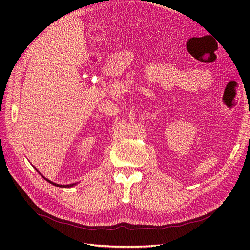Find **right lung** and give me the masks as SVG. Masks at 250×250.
<instances>
[{"label": "right lung", "mask_w": 250, "mask_h": 250, "mask_svg": "<svg viewBox=\"0 0 250 250\" xmlns=\"http://www.w3.org/2000/svg\"><path fill=\"white\" fill-rule=\"evenodd\" d=\"M37 171V170H36ZM41 174V173H40ZM41 175H42V174H41ZM43 177V176H42ZM44 179H46L47 181H49V183L50 184H52V185H54V186H56V187H59V188H71V187H73V186H75V185H76V184H71V185H58V184H55V183H52V181L51 180H49V179H47L46 177H43Z\"/></svg>", "instance_id": "right-lung-1"}]
</instances>
